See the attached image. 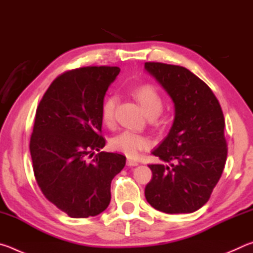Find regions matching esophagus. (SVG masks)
<instances>
[{
	"instance_id": "obj_1",
	"label": "esophagus",
	"mask_w": 253,
	"mask_h": 253,
	"mask_svg": "<svg viewBox=\"0 0 253 253\" xmlns=\"http://www.w3.org/2000/svg\"><path fill=\"white\" fill-rule=\"evenodd\" d=\"M127 165L128 166H137L138 165V162L132 161V160H127Z\"/></svg>"
}]
</instances>
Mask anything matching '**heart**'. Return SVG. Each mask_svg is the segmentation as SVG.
I'll return each instance as SVG.
<instances>
[{"label":"heart","instance_id":"b5f03b06","mask_svg":"<svg viewBox=\"0 0 253 253\" xmlns=\"http://www.w3.org/2000/svg\"><path fill=\"white\" fill-rule=\"evenodd\" d=\"M132 97L139 102L140 106L148 117L154 118L157 117L162 113L163 98L161 93L156 90L151 84H142L132 89ZM117 106V97L108 96L105 98L101 104L100 115L101 121L106 126H113L115 123V111ZM152 140L148 136L138 134V132L125 130L115 136L110 142V147L115 152H119L125 154L126 156L130 158H135L140 154V152L145 151L151 147Z\"/></svg>","mask_w":253,"mask_h":253}]
</instances>
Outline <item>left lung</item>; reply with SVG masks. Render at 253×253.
<instances>
[{
    "label": "left lung",
    "mask_w": 253,
    "mask_h": 253,
    "mask_svg": "<svg viewBox=\"0 0 253 253\" xmlns=\"http://www.w3.org/2000/svg\"><path fill=\"white\" fill-rule=\"evenodd\" d=\"M175 106L169 135L153 151L169 165L151 164L145 198L158 211L192 213L208 202L223 172L228 147L224 116L211 88L181 66L145 62Z\"/></svg>",
    "instance_id": "left-lung-1"
}]
</instances>
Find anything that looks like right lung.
Here are the masks:
<instances>
[{"label": "right lung", "instance_id": "obj_1", "mask_svg": "<svg viewBox=\"0 0 253 253\" xmlns=\"http://www.w3.org/2000/svg\"><path fill=\"white\" fill-rule=\"evenodd\" d=\"M118 67H84L50 84L37 108L30 153L43 195L70 217L95 216L109 205L110 184L126 164L122 154L100 152L101 104ZM97 150L100 153L89 160Z\"/></svg>", "mask_w": 253, "mask_h": 253}]
</instances>
